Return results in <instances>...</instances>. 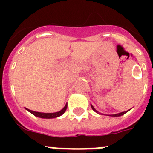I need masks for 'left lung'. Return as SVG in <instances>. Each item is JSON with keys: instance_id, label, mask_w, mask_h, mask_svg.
<instances>
[{"instance_id": "1", "label": "left lung", "mask_w": 153, "mask_h": 153, "mask_svg": "<svg viewBox=\"0 0 153 153\" xmlns=\"http://www.w3.org/2000/svg\"><path fill=\"white\" fill-rule=\"evenodd\" d=\"M91 107H92V109H93V111H95L96 113H99V114H101L100 113H99L98 111H97V109H95V108L93 107V106H92L91 105ZM128 111H129V110H128ZM128 111H125V112H122V113H117V114H113V115H109V116H110V117H120V116H123V115H124L126 113H127V112Z\"/></svg>"}]
</instances>
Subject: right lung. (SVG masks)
Returning a JSON list of instances; mask_svg holds the SVG:
<instances>
[{
	"label": "right lung",
	"instance_id": "obj_1",
	"mask_svg": "<svg viewBox=\"0 0 153 153\" xmlns=\"http://www.w3.org/2000/svg\"><path fill=\"white\" fill-rule=\"evenodd\" d=\"M67 108V103L65 105L64 107L60 110V111L56 112V113H40V112H35L33 111V110H30V109H28L27 108L25 109L27 110L28 112H30V113H32L33 115H34L35 117H40V118H43V119H53V118H56V117H60L61 115H63V113H65L66 111V109Z\"/></svg>",
	"mask_w": 153,
	"mask_h": 153
}]
</instances>
